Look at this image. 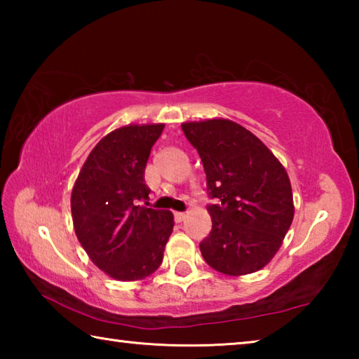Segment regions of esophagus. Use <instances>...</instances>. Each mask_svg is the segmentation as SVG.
Wrapping results in <instances>:
<instances>
[{
  "label": "esophagus",
  "instance_id": "obj_1",
  "mask_svg": "<svg viewBox=\"0 0 359 359\" xmlns=\"http://www.w3.org/2000/svg\"><path fill=\"white\" fill-rule=\"evenodd\" d=\"M185 214H184V212H174V220L175 222H177V223H182V222H184L185 220Z\"/></svg>",
  "mask_w": 359,
  "mask_h": 359
}]
</instances>
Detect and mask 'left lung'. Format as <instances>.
I'll list each match as a JSON object with an SVG mask.
<instances>
[{
	"mask_svg": "<svg viewBox=\"0 0 359 359\" xmlns=\"http://www.w3.org/2000/svg\"><path fill=\"white\" fill-rule=\"evenodd\" d=\"M201 156L212 231L199 248L205 263L224 276L253 274L278 252L294 217L293 191L277 156L228 118L182 123Z\"/></svg>",
	"mask_w": 359,
	"mask_h": 359,
	"instance_id": "1",
	"label": "left lung"
}]
</instances>
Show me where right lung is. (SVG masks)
I'll list each match as a JSON object with an SVG mask.
<instances>
[{
  "label": "right lung",
  "mask_w": 359,
  "mask_h": 359,
  "mask_svg": "<svg viewBox=\"0 0 359 359\" xmlns=\"http://www.w3.org/2000/svg\"><path fill=\"white\" fill-rule=\"evenodd\" d=\"M165 123L125 125L95 145L71 193L72 224L95 266L120 282L142 280L160 267L174 228L169 210L149 199L144 171Z\"/></svg>",
  "instance_id": "obj_1"
}]
</instances>
